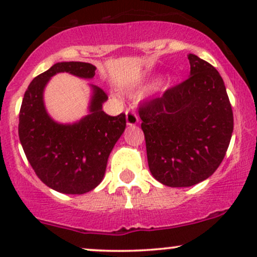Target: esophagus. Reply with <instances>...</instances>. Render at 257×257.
Segmentation results:
<instances>
[{"instance_id": "34e87169", "label": "esophagus", "mask_w": 257, "mask_h": 257, "mask_svg": "<svg viewBox=\"0 0 257 257\" xmlns=\"http://www.w3.org/2000/svg\"><path fill=\"white\" fill-rule=\"evenodd\" d=\"M125 116H126V124L129 126H133L139 123V116L133 110H126Z\"/></svg>"}]
</instances>
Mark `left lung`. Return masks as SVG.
Returning a JSON list of instances; mask_svg holds the SVG:
<instances>
[{
    "instance_id": "obj_1",
    "label": "left lung",
    "mask_w": 257,
    "mask_h": 257,
    "mask_svg": "<svg viewBox=\"0 0 257 257\" xmlns=\"http://www.w3.org/2000/svg\"><path fill=\"white\" fill-rule=\"evenodd\" d=\"M190 77L139 107L153 178L190 187L214 174L233 132L232 106L213 65L188 54Z\"/></svg>"
}]
</instances>
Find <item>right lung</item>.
Masks as SVG:
<instances>
[{"label":"right lung","instance_id":"1","mask_svg":"<svg viewBox=\"0 0 257 257\" xmlns=\"http://www.w3.org/2000/svg\"><path fill=\"white\" fill-rule=\"evenodd\" d=\"M96 67L89 63L54 64L32 79L19 112V139L26 158L43 184L58 192L83 194L105 175L108 156L125 129V114L112 117L102 111L107 95L90 84L89 114L72 124L55 122L43 102V91L53 76L69 72L90 79Z\"/></svg>","mask_w":257,"mask_h":257}]
</instances>
